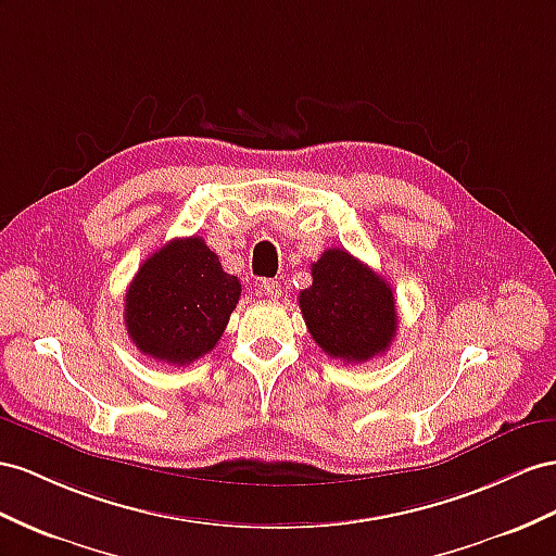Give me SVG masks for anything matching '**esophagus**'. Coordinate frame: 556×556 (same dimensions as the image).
Returning a JSON list of instances; mask_svg holds the SVG:
<instances>
[{"instance_id":"esophagus-1","label":"esophagus","mask_w":556,"mask_h":556,"mask_svg":"<svg viewBox=\"0 0 556 556\" xmlns=\"http://www.w3.org/2000/svg\"><path fill=\"white\" fill-rule=\"evenodd\" d=\"M258 289L265 298H275V301L281 295V287H279V281H275V279H263L258 283Z\"/></svg>"}]
</instances>
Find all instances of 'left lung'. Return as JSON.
Instances as JSON below:
<instances>
[{"label": "left lung", "instance_id": "1", "mask_svg": "<svg viewBox=\"0 0 556 556\" xmlns=\"http://www.w3.org/2000/svg\"><path fill=\"white\" fill-rule=\"evenodd\" d=\"M315 343L340 362L386 354L396 333L390 283L345 249H329L312 263V287L298 295Z\"/></svg>", "mask_w": 556, "mask_h": 556}]
</instances>
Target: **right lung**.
Returning <instances> with one entry per match:
<instances>
[{
  "label": "right lung",
  "mask_w": 556,
  "mask_h": 556,
  "mask_svg": "<svg viewBox=\"0 0 556 556\" xmlns=\"http://www.w3.org/2000/svg\"><path fill=\"white\" fill-rule=\"evenodd\" d=\"M241 283L202 237L168 241L140 265L124 301L134 345L152 359L185 366L216 348Z\"/></svg>",
  "instance_id": "add662e5"
}]
</instances>
